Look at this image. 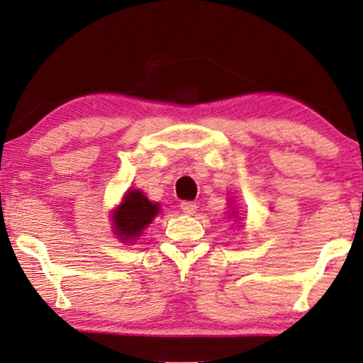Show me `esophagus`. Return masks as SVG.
I'll list each match as a JSON object with an SVG mask.
<instances>
[{"label":"esophagus","mask_w":363,"mask_h":363,"mask_svg":"<svg viewBox=\"0 0 363 363\" xmlns=\"http://www.w3.org/2000/svg\"><path fill=\"white\" fill-rule=\"evenodd\" d=\"M181 210L184 211L186 215H194L196 210H198V205L193 201H182L181 203Z\"/></svg>","instance_id":"obj_1"}]
</instances>
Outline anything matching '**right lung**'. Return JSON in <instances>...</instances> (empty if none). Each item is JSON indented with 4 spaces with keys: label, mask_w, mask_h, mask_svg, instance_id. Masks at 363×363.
Wrapping results in <instances>:
<instances>
[{
    "label": "right lung",
    "mask_w": 363,
    "mask_h": 363,
    "mask_svg": "<svg viewBox=\"0 0 363 363\" xmlns=\"http://www.w3.org/2000/svg\"><path fill=\"white\" fill-rule=\"evenodd\" d=\"M160 211L158 203H152L138 189H131L124 194L121 205L112 213V223H114V234L123 242H129L138 239L143 234L145 228L152 223Z\"/></svg>",
    "instance_id": "obj_1"
}]
</instances>
